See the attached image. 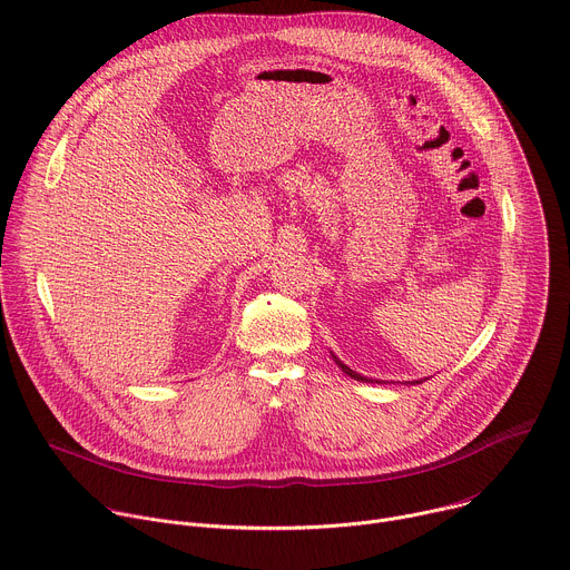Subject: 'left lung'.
Wrapping results in <instances>:
<instances>
[{"label":"left lung","instance_id":"1","mask_svg":"<svg viewBox=\"0 0 570 570\" xmlns=\"http://www.w3.org/2000/svg\"><path fill=\"white\" fill-rule=\"evenodd\" d=\"M330 354H332V358H334V361H336V365H338V367H341V370H343V372H345V374H347V376H350V379H356V381H363V383H385V381H376V379H367V376H363V374H358V372H354V370H352V367H347V365H345V363H343V361H341V358H338V356H336V354H334V352H330ZM405 383H411V385H413V383H422V381H405Z\"/></svg>","mask_w":570,"mask_h":570}]
</instances>
